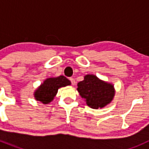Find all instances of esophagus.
I'll list each match as a JSON object with an SVG mask.
<instances>
[{
  "label": "esophagus",
  "instance_id": "1",
  "mask_svg": "<svg viewBox=\"0 0 149 149\" xmlns=\"http://www.w3.org/2000/svg\"><path fill=\"white\" fill-rule=\"evenodd\" d=\"M69 81H71L72 85H74V84H75V81H74V79L73 77H70V78H69Z\"/></svg>",
  "mask_w": 149,
  "mask_h": 149
}]
</instances>
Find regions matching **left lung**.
<instances>
[{
  "instance_id": "obj_1",
  "label": "left lung",
  "mask_w": 149,
  "mask_h": 149,
  "mask_svg": "<svg viewBox=\"0 0 149 149\" xmlns=\"http://www.w3.org/2000/svg\"><path fill=\"white\" fill-rule=\"evenodd\" d=\"M80 95L91 108H102L113 100L115 95L113 86L101 81L95 75L87 74L77 84Z\"/></svg>"
}]
</instances>
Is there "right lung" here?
<instances>
[{"mask_svg":"<svg viewBox=\"0 0 149 149\" xmlns=\"http://www.w3.org/2000/svg\"><path fill=\"white\" fill-rule=\"evenodd\" d=\"M71 82L64 76L51 77L46 79L42 85L36 90L34 97L37 101L43 104L51 102L58 92V89L62 86L70 85Z\"/></svg>","mask_w":149,"mask_h":149,"instance_id":"add662e5","label":"right lung"}]
</instances>
